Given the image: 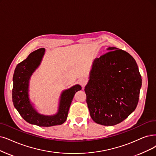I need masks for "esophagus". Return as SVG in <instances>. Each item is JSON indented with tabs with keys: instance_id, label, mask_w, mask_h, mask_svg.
Segmentation results:
<instances>
[{
	"instance_id": "obj_1",
	"label": "esophagus",
	"mask_w": 156,
	"mask_h": 156,
	"mask_svg": "<svg viewBox=\"0 0 156 156\" xmlns=\"http://www.w3.org/2000/svg\"><path fill=\"white\" fill-rule=\"evenodd\" d=\"M79 83L80 84V86L84 87L87 84V80L85 79H80L79 80Z\"/></svg>"
}]
</instances>
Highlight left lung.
Wrapping results in <instances>:
<instances>
[{
  "label": "left lung",
  "instance_id": "1",
  "mask_svg": "<svg viewBox=\"0 0 156 156\" xmlns=\"http://www.w3.org/2000/svg\"><path fill=\"white\" fill-rule=\"evenodd\" d=\"M108 50L93 61L84 91L92 120L112 126L136 108L142 80L135 59L128 52L116 47Z\"/></svg>",
  "mask_w": 156,
  "mask_h": 156
}]
</instances>
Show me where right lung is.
Wrapping results in <instances>:
<instances>
[{"mask_svg": "<svg viewBox=\"0 0 156 156\" xmlns=\"http://www.w3.org/2000/svg\"><path fill=\"white\" fill-rule=\"evenodd\" d=\"M45 53V48H39L18 63L13 74L12 99L15 108L27 122L40 127H51L63 124L67 118L68 111L76 93L81 90V86L76 84L62 92L59 109L53 116L43 115L37 112L30 104L29 98V83L30 76L40 65Z\"/></svg>", "mask_w": 156, "mask_h": 156, "instance_id": "obj_1", "label": "right lung"}]
</instances>
